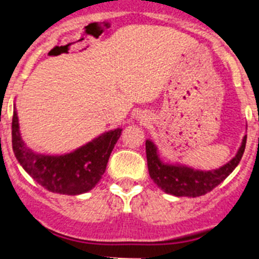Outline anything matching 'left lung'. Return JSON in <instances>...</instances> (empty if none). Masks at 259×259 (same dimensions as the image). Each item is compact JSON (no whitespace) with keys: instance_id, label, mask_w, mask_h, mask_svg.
I'll use <instances>...</instances> for the list:
<instances>
[{"instance_id":"obj_1","label":"left lung","mask_w":259,"mask_h":259,"mask_svg":"<svg viewBox=\"0 0 259 259\" xmlns=\"http://www.w3.org/2000/svg\"><path fill=\"white\" fill-rule=\"evenodd\" d=\"M246 136L242 139L241 146L235 157L228 163L219 167L217 170L201 171L194 170L191 167L180 164H167L158 158L157 148L150 140H146V159L148 170L153 182L163 189L166 193L174 194L178 197H198L221 184L241 161V157L245 150Z\"/></svg>"}]
</instances>
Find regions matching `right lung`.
<instances>
[{
  "label": "right lung",
  "instance_id": "add662e5",
  "mask_svg": "<svg viewBox=\"0 0 259 259\" xmlns=\"http://www.w3.org/2000/svg\"><path fill=\"white\" fill-rule=\"evenodd\" d=\"M120 134L122 130L116 128L68 154L42 155L32 152L22 140L17 111L11 124L13 150L20 166L48 191L71 196L95 188Z\"/></svg>",
  "mask_w": 259,
  "mask_h": 259
}]
</instances>
